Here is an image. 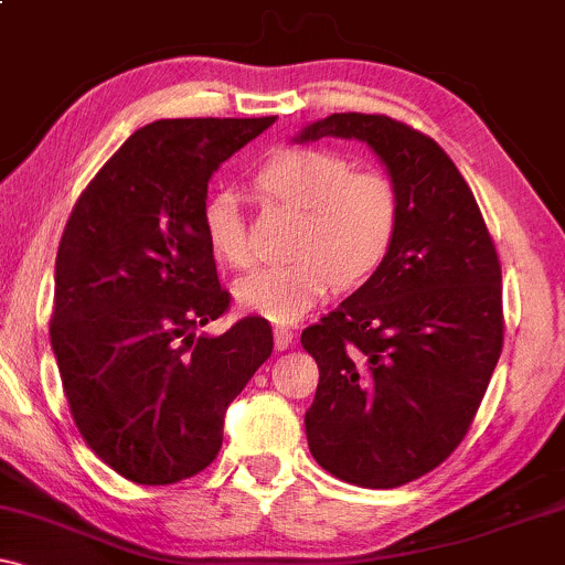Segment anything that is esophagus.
Segmentation results:
<instances>
[{
  "instance_id": "34e87169",
  "label": "esophagus",
  "mask_w": 565,
  "mask_h": 565,
  "mask_svg": "<svg viewBox=\"0 0 565 565\" xmlns=\"http://www.w3.org/2000/svg\"><path fill=\"white\" fill-rule=\"evenodd\" d=\"M295 332H291V329H287V327H276L274 329V342H276V348L278 350H287V348H291V342H295Z\"/></svg>"
}]
</instances>
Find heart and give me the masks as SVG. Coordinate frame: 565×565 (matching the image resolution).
<instances>
[{
    "instance_id": "heart-1",
    "label": "heart",
    "mask_w": 565,
    "mask_h": 565,
    "mask_svg": "<svg viewBox=\"0 0 565 565\" xmlns=\"http://www.w3.org/2000/svg\"><path fill=\"white\" fill-rule=\"evenodd\" d=\"M255 185L302 212L295 260L252 270L233 287V300L244 313L274 323L300 321L337 284L359 287L366 281L398 233L401 199L391 180L380 172H353V164L329 148H278L257 170ZM199 223L220 263L233 268L249 263L236 193H210Z\"/></svg>"
}]
</instances>
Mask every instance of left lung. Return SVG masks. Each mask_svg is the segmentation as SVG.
Here are the masks:
<instances>
[{"mask_svg":"<svg viewBox=\"0 0 565 565\" xmlns=\"http://www.w3.org/2000/svg\"><path fill=\"white\" fill-rule=\"evenodd\" d=\"M321 138L377 153L401 225L364 287L300 337L319 364L305 433L334 478L395 489L468 436L502 353V268L470 185L436 140L380 114H332L295 140Z\"/></svg>","mask_w":565,"mask_h":565,"instance_id":"left-lung-1","label":"left lung"}]
</instances>
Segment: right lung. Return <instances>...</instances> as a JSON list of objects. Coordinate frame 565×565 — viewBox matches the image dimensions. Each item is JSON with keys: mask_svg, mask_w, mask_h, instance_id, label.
Returning <instances> with one entry per match:
<instances>
[{"mask_svg": "<svg viewBox=\"0 0 565 565\" xmlns=\"http://www.w3.org/2000/svg\"><path fill=\"white\" fill-rule=\"evenodd\" d=\"M274 121L140 127L63 231L50 342L82 438L127 481L167 486L204 470L231 401L274 350L260 316L196 337L231 302L199 223L206 185Z\"/></svg>", "mask_w": 565, "mask_h": 565, "instance_id": "add662e5", "label": "right lung"}]
</instances>
